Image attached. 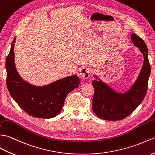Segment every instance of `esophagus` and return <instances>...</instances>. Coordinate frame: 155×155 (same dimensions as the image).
I'll return each instance as SVG.
<instances>
[{
	"label": "esophagus",
	"mask_w": 155,
	"mask_h": 155,
	"mask_svg": "<svg viewBox=\"0 0 155 155\" xmlns=\"http://www.w3.org/2000/svg\"><path fill=\"white\" fill-rule=\"evenodd\" d=\"M90 72H91V69L88 67H82L80 70V74L81 77L83 79H87L89 75H90Z\"/></svg>",
	"instance_id": "34e87169"
}]
</instances>
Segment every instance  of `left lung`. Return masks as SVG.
<instances>
[{
    "label": "left lung",
    "instance_id": "1",
    "mask_svg": "<svg viewBox=\"0 0 155 155\" xmlns=\"http://www.w3.org/2000/svg\"><path fill=\"white\" fill-rule=\"evenodd\" d=\"M134 45L139 48L144 57L143 67L137 80L128 91L119 94L98 80H93L94 95L92 109L99 118L108 121H118L129 116L143 101L147 94L148 81L150 74V65L148 58V48L142 38L131 34Z\"/></svg>",
    "mask_w": 155,
    "mask_h": 155
}]
</instances>
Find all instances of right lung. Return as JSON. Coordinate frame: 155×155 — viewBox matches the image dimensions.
I'll list each match as a JSON object with an SVG mask.
<instances>
[{"label":"right lung","mask_w":155,"mask_h":155,"mask_svg":"<svg viewBox=\"0 0 155 155\" xmlns=\"http://www.w3.org/2000/svg\"><path fill=\"white\" fill-rule=\"evenodd\" d=\"M15 40L12 41L6 59V81L10 95L30 116L42 119L54 117L60 113L69 93L79 86L80 78L71 75L44 86H35L24 81L15 67Z\"/></svg>","instance_id":"1"}]
</instances>
